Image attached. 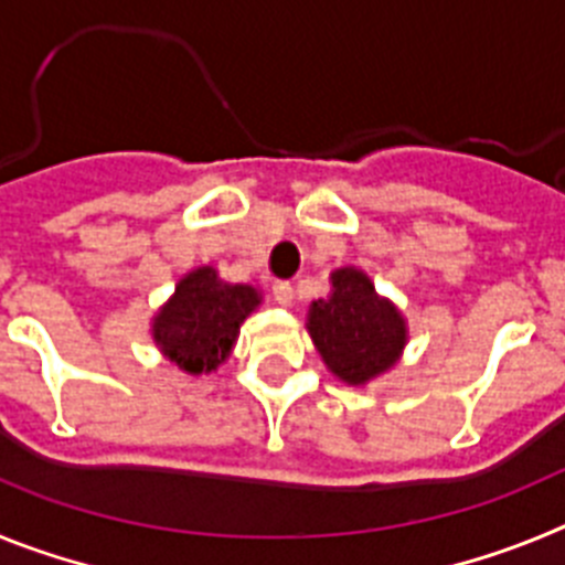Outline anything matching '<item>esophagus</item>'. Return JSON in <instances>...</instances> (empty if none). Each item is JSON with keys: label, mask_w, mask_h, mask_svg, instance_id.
Segmentation results:
<instances>
[{"label": "esophagus", "mask_w": 565, "mask_h": 565, "mask_svg": "<svg viewBox=\"0 0 565 565\" xmlns=\"http://www.w3.org/2000/svg\"><path fill=\"white\" fill-rule=\"evenodd\" d=\"M271 294H274V299H277V306H282V308H288L294 302L291 282H274Z\"/></svg>", "instance_id": "obj_1"}]
</instances>
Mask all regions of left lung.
I'll return each instance as SVG.
<instances>
[{"label": "left lung", "instance_id": "1", "mask_svg": "<svg viewBox=\"0 0 565 565\" xmlns=\"http://www.w3.org/2000/svg\"><path fill=\"white\" fill-rule=\"evenodd\" d=\"M308 333L328 371L342 382L367 384L391 371L407 344V322L362 268H337L331 294L308 308Z\"/></svg>", "mask_w": 565, "mask_h": 565}]
</instances>
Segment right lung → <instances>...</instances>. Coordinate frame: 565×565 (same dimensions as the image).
<instances>
[{"label":"right lung","mask_w":565,"mask_h":565,"mask_svg":"<svg viewBox=\"0 0 565 565\" xmlns=\"http://www.w3.org/2000/svg\"><path fill=\"white\" fill-rule=\"evenodd\" d=\"M259 299L263 297L254 286L226 282L212 266L194 268L174 286L167 306L154 313V344L169 362L192 376L217 371Z\"/></svg>","instance_id":"add662e5"}]
</instances>
